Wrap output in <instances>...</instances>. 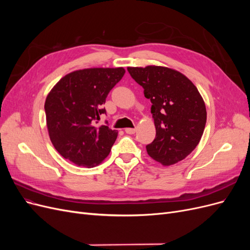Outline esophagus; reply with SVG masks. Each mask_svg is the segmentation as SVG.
Masks as SVG:
<instances>
[{"label":"esophagus","mask_w":250,"mask_h":250,"mask_svg":"<svg viewBox=\"0 0 250 250\" xmlns=\"http://www.w3.org/2000/svg\"><path fill=\"white\" fill-rule=\"evenodd\" d=\"M135 131H137L135 128H126L125 129V132L128 134H133V133H135Z\"/></svg>","instance_id":"esophagus-1"}]
</instances>
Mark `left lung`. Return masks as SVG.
Wrapping results in <instances>:
<instances>
[{"label": "left lung", "instance_id": "obj_1", "mask_svg": "<svg viewBox=\"0 0 250 250\" xmlns=\"http://www.w3.org/2000/svg\"><path fill=\"white\" fill-rule=\"evenodd\" d=\"M150 99L156 135L146 146L154 161L170 166L183 161L198 145L207 123L206 104L193 82L165 66L127 67Z\"/></svg>", "mask_w": 250, "mask_h": 250}]
</instances>
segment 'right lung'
Returning a JSON list of instances; mask_svg holds the SVG:
<instances>
[{
  "label": "right lung",
  "mask_w": 250,
  "mask_h": 250,
  "mask_svg": "<svg viewBox=\"0 0 250 250\" xmlns=\"http://www.w3.org/2000/svg\"><path fill=\"white\" fill-rule=\"evenodd\" d=\"M124 74L123 67L79 70L65 75L52 88L44 111L50 140L60 155L92 168L109 154L118 131L97 124L106 113L103 104L107 95Z\"/></svg>",
  "instance_id": "add662e5"
}]
</instances>
